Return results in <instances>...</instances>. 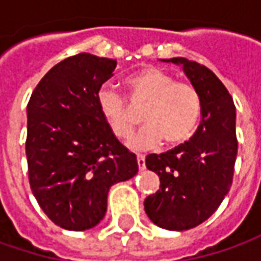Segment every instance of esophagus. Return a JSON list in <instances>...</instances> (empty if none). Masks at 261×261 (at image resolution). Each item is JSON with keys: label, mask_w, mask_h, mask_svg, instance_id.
Returning a JSON list of instances; mask_svg holds the SVG:
<instances>
[{"label": "esophagus", "mask_w": 261, "mask_h": 261, "mask_svg": "<svg viewBox=\"0 0 261 261\" xmlns=\"http://www.w3.org/2000/svg\"><path fill=\"white\" fill-rule=\"evenodd\" d=\"M136 161H138V167H139V170H144V168H145V156L138 155L136 156Z\"/></svg>", "instance_id": "esophagus-1"}]
</instances>
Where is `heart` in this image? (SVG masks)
Wrapping results in <instances>:
<instances>
[{
	"mask_svg": "<svg viewBox=\"0 0 261 261\" xmlns=\"http://www.w3.org/2000/svg\"><path fill=\"white\" fill-rule=\"evenodd\" d=\"M130 103L144 109L146 126L130 139L136 151L155 149L166 141L168 146L185 144L195 134L202 103L195 86L175 81L171 74L156 66H146L126 81ZM97 107L110 132L126 141L135 130L138 119L125 98L110 87L97 93Z\"/></svg>",
	"mask_w": 261,
	"mask_h": 261,
	"instance_id": "b5f03b06",
	"label": "heart"
}]
</instances>
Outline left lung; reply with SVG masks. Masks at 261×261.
I'll return each mask as SVG.
<instances>
[{"label":"left lung","mask_w":261,"mask_h":261,"mask_svg":"<svg viewBox=\"0 0 261 261\" xmlns=\"http://www.w3.org/2000/svg\"><path fill=\"white\" fill-rule=\"evenodd\" d=\"M164 61L183 66L200 95L202 122L185 144L146 156V168L160 177V190L148 196L144 206L160 228L185 231L205 222L232 185L238 151L236 106L209 68L186 58Z\"/></svg>","instance_id":"obj_1"}]
</instances>
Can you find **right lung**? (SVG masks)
<instances>
[{
  "instance_id": "right-lung-1",
  "label": "right lung",
  "mask_w": 261,
  "mask_h": 261,
  "mask_svg": "<svg viewBox=\"0 0 261 261\" xmlns=\"http://www.w3.org/2000/svg\"><path fill=\"white\" fill-rule=\"evenodd\" d=\"M115 68V59L69 56L40 80L27 105L30 189L47 218L68 231L97 225L110 187L138 173L136 155L97 107V93Z\"/></svg>"
}]
</instances>
